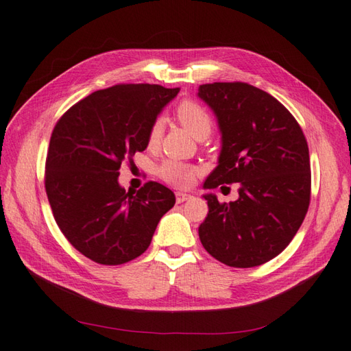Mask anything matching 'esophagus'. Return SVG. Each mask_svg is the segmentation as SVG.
I'll return each instance as SVG.
<instances>
[{
	"mask_svg": "<svg viewBox=\"0 0 351 351\" xmlns=\"http://www.w3.org/2000/svg\"><path fill=\"white\" fill-rule=\"evenodd\" d=\"M176 203H184V202H186V200H190L193 195L191 194H186V193H181V191H178L176 194Z\"/></svg>",
	"mask_w": 351,
	"mask_h": 351,
	"instance_id": "34e87169",
	"label": "esophagus"
}]
</instances>
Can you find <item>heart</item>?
<instances>
[{
  "label": "heart",
  "mask_w": 351,
  "mask_h": 351,
  "mask_svg": "<svg viewBox=\"0 0 351 351\" xmlns=\"http://www.w3.org/2000/svg\"><path fill=\"white\" fill-rule=\"evenodd\" d=\"M175 117L184 128L195 137L202 141L206 138L213 133L214 128V119L210 113L203 108L202 104L193 100H184L176 106ZM162 134V121L156 119L151 124L148 134H146V143L148 148H156L158 145ZM197 167L189 165V162L176 161V160H165L157 169V175L167 182L169 185L178 186V189H185L190 186L194 181L195 175H197Z\"/></svg>",
  "instance_id": "1"
}]
</instances>
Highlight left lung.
<instances>
[{
    "mask_svg": "<svg viewBox=\"0 0 351 351\" xmlns=\"http://www.w3.org/2000/svg\"><path fill=\"white\" fill-rule=\"evenodd\" d=\"M199 97L215 112L223 136L218 166L205 189L239 182V199L208 200L202 245L232 267L276 257L295 238L311 199V165L302 128L284 106L245 82H214Z\"/></svg>",
    "mask_w": 351,
    "mask_h": 351,
    "instance_id": "left-lung-1",
    "label": "left lung"
}]
</instances>
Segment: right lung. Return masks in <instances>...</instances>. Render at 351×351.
I'll return each mask as SVG.
<instances>
[{
    "mask_svg": "<svg viewBox=\"0 0 351 351\" xmlns=\"http://www.w3.org/2000/svg\"><path fill=\"white\" fill-rule=\"evenodd\" d=\"M179 88L119 84L64 113L49 142L45 189L60 230L93 262L117 266L146 251L175 194L158 182L125 193L122 161L146 149V134Z\"/></svg>",
    "mask_w": 351,
    "mask_h": 351,
    "instance_id": "right-lung-1",
    "label": "right lung"
}]
</instances>
